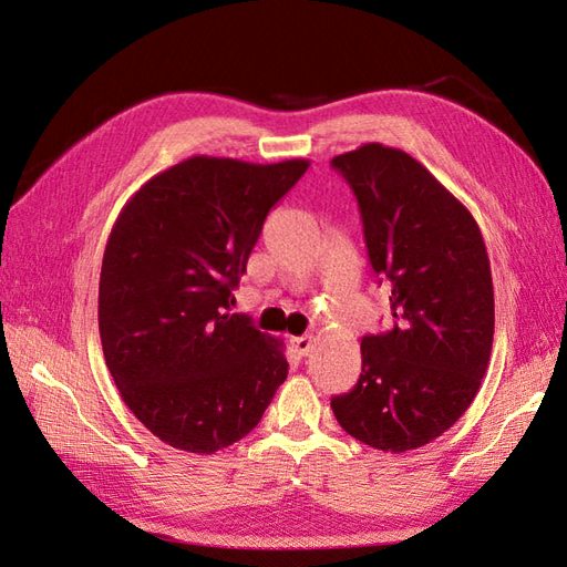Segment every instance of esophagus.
Here are the masks:
<instances>
[{
  "mask_svg": "<svg viewBox=\"0 0 567 567\" xmlns=\"http://www.w3.org/2000/svg\"><path fill=\"white\" fill-rule=\"evenodd\" d=\"M290 346H293V350L300 354V357H307L312 350V336H298V338H290Z\"/></svg>",
  "mask_w": 567,
  "mask_h": 567,
  "instance_id": "1",
  "label": "esophagus"
}]
</instances>
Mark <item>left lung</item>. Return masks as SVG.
Here are the masks:
<instances>
[{
  "mask_svg": "<svg viewBox=\"0 0 567 567\" xmlns=\"http://www.w3.org/2000/svg\"><path fill=\"white\" fill-rule=\"evenodd\" d=\"M357 196L371 269L390 284L392 329L362 338L357 385L331 400L342 431L383 452L433 442L466 414L492 354L494 288L477 221L400 148L331 161Z\"/></svg>",
  "mask_w": 567,
  "mask_h": 567,
  "instance_id": "1",
  "label": "left lung"
}]
</instances>
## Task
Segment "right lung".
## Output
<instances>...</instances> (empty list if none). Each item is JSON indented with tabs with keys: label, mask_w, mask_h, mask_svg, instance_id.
I'll return each instance as SVG.
<instances>
[{
	"label": "right lung",
	"mask_w": 567,
	"mask_h": 567,
	"mask_svg": "<svg viewBox=\"0 0 567 567\" xmlns=\"http://www.w3.org/2000/svg\"><path fill=\"white\" fill-rule=\"evenodd\" d=\"M307 167L194 156L151 177L115 219L101 348L120 398L169 447H229L286 381L284 342L229 310L267 213Z\"/></svg>",
	"instance_id": "right-lung-1"
}]
</instances>
